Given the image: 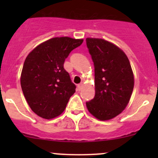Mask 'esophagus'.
Listing matches in <instances>:
<instances>
[{"label":"esophagus","instance_id":"34e87169","mask_svg":"<svg viewBox=\"0 0 158 158\" xmlns=\"http://www.w3.org/2000/svg\"><path fill=\"white\" fill-rule=\"evenodd\" d=\"M82 86H83V85H82V84H79V85H77L78 90H79V91L82 90Z\"/></svg>","mask_w":158,"mask_h":158}]
</instances>
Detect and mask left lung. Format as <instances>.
<instances>
[{"mask_svg":"<svg viewBox=\"0 0 158 158\" xmlns=\"http://www.w3.org/2000/svg\"><path fill=\"white\" fill-rule=\"evenodd\" d=\"M95 67V95L87 102L89 111L102 121L116 117L126 108L134 89V75L128 57L103 39L87 38Z\"/></svg>","mask_w":158,"mask_h":158,"instance_id":"8db88e82","label":"left lung"}]
</instances>
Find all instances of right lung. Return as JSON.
I'll list each match as a JSON object with an SVG mask.
<instances>
[{
    "mask_svg": "<svg viewBox=\"0 0 158 158\" xmlns=\"http://www.w3.org/2000/svg\"><path fill=\"white\" fill-rule=\"evenodd\" d=\"M83 40L63 36L42 43L28 54L23 63L20 85L32 111L52 119L63 112L76 92L69 74L63 67L72 50Z\"/></svg>",
    "mask_w": 158,
    "mask_h": 158,
    "instance_id": "obj_1",
    "label": "right lung"
}]
</instances>
